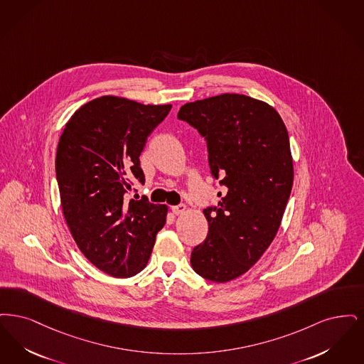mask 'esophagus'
Masks as SVG:
<instances>
[{
	"mask_svg": "<svg viewBox=\"0 0 364 364\" xmlns=\"http://www.w3.org/2000/svg\"><path fill=\"white\" fill-rule=\"evenodd\" d=\"M171 210H173V213L174 215H182V213H185V210H186V205L185 204H179V205L171 206Z\"/></svg>",
	"mask_w": 364,
	"mask_h": 364,
	"instance_id": "1",
	"label": "esophagus"
}]
</instances>
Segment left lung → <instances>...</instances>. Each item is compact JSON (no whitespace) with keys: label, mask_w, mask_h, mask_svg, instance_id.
<instances>
[{"label":"left lung","mask_w":364,"mask_h":364,"mask_svg":"<svg viewBox=\"0 0 364 364\" xmlns=\"http://www.w3.org/2000/svg\"><path fill=\"white\" fill-rule=\"evenodd\" d=\"M178 119L204 137L212 176L224 193L204 209L209 231L191 252V267L209 282L227 283L265 253L284 215L294 167L288 132L267 103L237 94L186 103Z\"/></svg>","instance_id":"1"}]
</instances>
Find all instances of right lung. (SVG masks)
Returning <instances> with one entry per match:
<instances>
[{
    "label": "right lung",
    "instance_id": "add662e5",
    "mask_svg": "<svg viewBox=\"0 0 364 364\" xmlns=\"http://www.w3.org/2000/svg\"><path fill=\"white\" fill-rule=\"evenodd\" d=\"M171 105H141L102 96L68 121L58 142L55 175L61 206L81 253L112 277H130L145 268L167 206L129 200L133 179L145 176L140 155L148 136Z\"/></svg>",
    "mask_w": 364,
    "mask_h": 364
}]
</instances>
